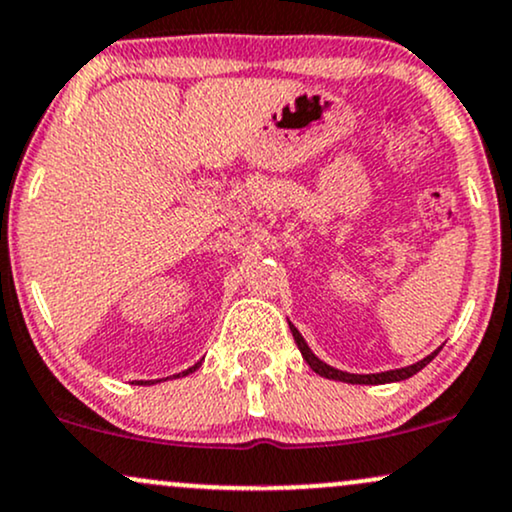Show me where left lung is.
<instances>
[{"mask_svg":"<svg viewBox=\"0 0 512 512\" xmlns=\"http://www.w3.org/2000/svg\"><path fill=\"white\" fill-rule=\"evenodd\" d=\"M290 330H292V335H294V342H297L299 352H302V357L306 359V364H309L311 369H314L318 376H323V378H333V381H345V383H362V386H381V383L405 381V378H410V376L417 374V371H422L424 366L429 364L431 359L436 357V352H434V354H429V357H426V359H422V362H417V364H412V366H405V369L383 371V374H364V376H362V374H347V371H338V369H333V366L323 364L321 359H318L316 354L309 350V345H306V342H304L302 333H299V330L294 328V326H290Z\"/></svg>","mask_w":512,"mask_h":512,"instance_id":"8db88e82","label":"left lung"}]
</instances>
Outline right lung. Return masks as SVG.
I'll list each match as a JSON object with an SVG mask.
<instances>
[{
	"instance_id": "1",
	"label": "right lung",
	"mask_w": 512,
	"mask_h": 512,
	"mask_svg": "<svg viewBox=\"0 0 512 512\" xmlns=\"http://www.w3.org/2000/svg\"><path fill=\"white\" fill-rule=\"evenodd\" d=\"M198 369V364H194V366H191V369H186V371H182V376H186V374H191V371H196ZM179 376V374H177Z\"/></svg>"
}]
</instances>
